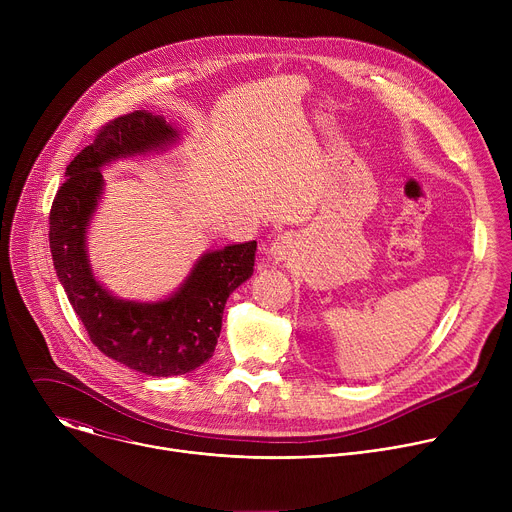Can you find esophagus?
<instances>
[{
	"label": "esophagus",
	"mask_w": 512,
	"mask_h": 512,
	"mask_svg": "<svg viewBox=\"0 0 512 512\" xmlns=\"http://www.w3.org/2000/svg\"><path fill=\"white\" fill-rule=\"evenodd\" d=\"M291 249H294V239H291V235H281V237H277V239L271 243L269 253H271L273 259L281 261V259H285V257L291 253Z\"/></svg>",
	"instance_id": "obj_1"
}]
</instances>
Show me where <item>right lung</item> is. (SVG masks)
<instances>
[{"label": "right lung", "instance_id": "add662e5", "mask_svg": "<svg viewBox=\"0 0 512 512\" xmlns=\"http://www.w3.org/2000/svg\"><path fill=\"white\" fill-rule=\"evenodd\" d=\"M176 137L164 117L148 111L105 123L66 166V180L50 208V253L72 310L105 356L150 377L190 373L212 356L225 304L253 275L257 251V241H249L202 255L176 294L154 304L119 300L95 279L85 235L103 190L101 168L166 150Z\"/></svg>", "mask_w": 512, "mask_h": 512}]
</instances>
